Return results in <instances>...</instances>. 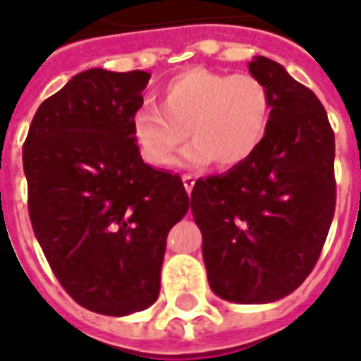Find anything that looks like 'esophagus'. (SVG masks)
<instances>
[{
    "mask_svg": "<svg viewBox=\"0 0 361 361\" xmlns=\"http://www.w3.org/2000/svg\"><path fill=\"white\" fill-rule=\"evenodd\" d=\"M183 187H185V191L187 192H191L192 191V187H195V181H197V178L192 174H183Z\"/></svg>",
    "mask_w": 361,
    "mask_h": 361,
    "instance_id": "34e87169",
    "label": "esophagus"
}]
</instances>
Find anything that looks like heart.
I'll list each match as a JSON object with an SVG mask.
<instances>
[{"label":"heart","instance_id":"obj_1","mask_svg":"<svg viewBox=\"0 0 361 361\" xmlns=\"http://www.w3.org/2000/svg\"><path fill=\"white\" fill-rule=\"evenodd\" d=\"M163 112L140 106L133 114L130 133L144 161L164 166L185 140L181 163L234 169L252 157L268 129L271 97L268 86L249 73L191 67L161 87ZM188 133H185V130Z\"/></svg>","mask_w":361,"mask_h":361}]
</instances>
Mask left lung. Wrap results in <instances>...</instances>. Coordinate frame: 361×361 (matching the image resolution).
<instances>
[{
  "label": "left lung",
  "instance_id": "obj_1",
  "mask_svg": "<svg viewBox=\"0 0 361 361\" xmlns=\"http://www.w3.org/2000/svg\"><path fill=\"white\" fill-rule=\"evenodd\" d=\"M249 73L269 90L266 135L245 163L195 183L191 212L212 290L269 303L319 260L336 212V138L322 103L283 65L257 56Z\"/></svg>",
  "mask_w": 361,
  "mask_h": 361
}]
</instances>
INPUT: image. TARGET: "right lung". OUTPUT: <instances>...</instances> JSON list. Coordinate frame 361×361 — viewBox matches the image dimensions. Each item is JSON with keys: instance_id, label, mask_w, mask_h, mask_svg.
Listing matches in <instances>:
<instances>
[{"instance_id": "obj_1", "label": "right lung", "mask_w": 361, "mask_h": 361, "mask_svg": "<svg viewBox=\"0 0 361 361\" xmlns=\"http://www.w3.org/2000/svg\"><path fill=\"white\" fill-rule=\"evenodd\" d=\"M149 76L78 73L37 109L22 149L31 226L54 275L109 317L157 300L166 236L189 209L180 176L144 163L133 140Z\"/></svg>"}]
</instances>
